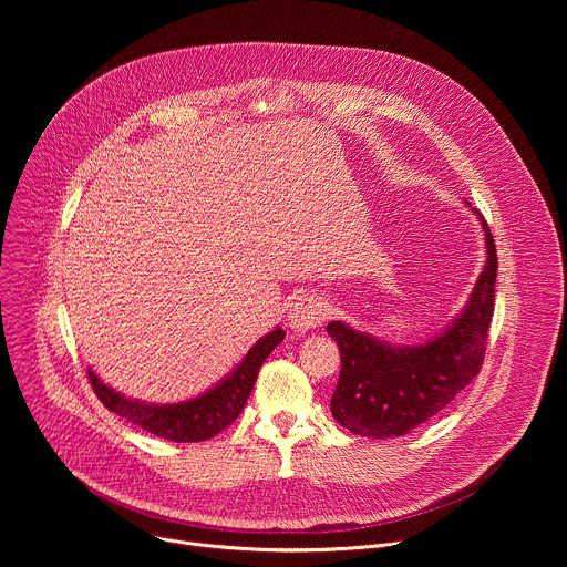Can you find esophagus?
<instances>
[{"label": "esophagus", "instance_id": "34e87169", "mask_svg": "<svg viewBox=\"0 0 567 567\" xmlns=\"http://www.w3.org/2000/svg\"><path fill=\"white\" fill-rule=\"evenodd\" d=\"M328 318V305L322 302L318 296L307 293L300 296L296 302L289 307V328L293 334H305L313 328H318L322 320Z\"/></svg>", "mask_w": 567, "mask_h": 567}]
</instances>
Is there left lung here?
<instances>
[{"mask_svg": "<svg viewBox=\"0 0 567 567\" xmlns=\"http://www.w3.org/2000/svg\"><path fill=\"white\" fill-rule=\"evenodd\" d=\"M471 210L484 230L487 262L464 309L440 334L417 346H392L343 320L328 322L341 352L332 415L354 435L385 440L411 433L446 409L480 372L494 316L498 258L487 219Z\"/></svg>", "mask_w": 567, "mask_h": 567, "instance_id": "1", "label": "left lung"}]
</instances>
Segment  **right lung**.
I'll list each match as a JSON object with an SVG mask.
<instances>
[{
  "label": "right lung",
  "instance_id": "obj_1",
  "mask_svg": "<svg viewBox=\"0 0 567 567\" xmlns=\"http://www.w3.org/2000/svg\"><path fill=\"white\" fill-rule=\"evenodd\" d=\"M285 330L278 326L247 352L221 381L210 385L206 392L177 401V403H152L121 394L101 381V377L90 368V381L103 406L118 417L141 426L143 431L164 437L171 442H204L215 437L219 431L230 426L256 385L258 372L265 359L280 346Z\"/></svg>",
  "mask_w": 567,
  "mask_h": 567
}]
</instances>
